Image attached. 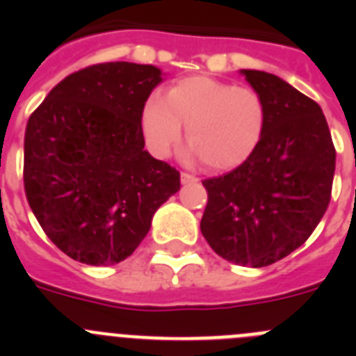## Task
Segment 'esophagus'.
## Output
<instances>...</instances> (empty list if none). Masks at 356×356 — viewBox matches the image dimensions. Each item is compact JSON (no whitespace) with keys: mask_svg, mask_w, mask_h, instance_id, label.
Masks as SVG:
<instances>
[{"mask_svg":"<svg viewBox=\"0 0 356 356\" xmlns=\"http://www.w3.org/2000/svg\"><path fill=\"white\" fill-rule=\"evenodd\" d=\"M180 180H181V184L187 185V184H194V181H197V178L194 175H188V172H181Z\"/></svg>","mask_w":356,"mask_h":356,"instance_id":"obj_1","label":"esophagus"}]
</instances>
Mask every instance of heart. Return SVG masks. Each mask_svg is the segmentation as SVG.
<instances>
[{
    "label": "heart",
    "mask_w": 356,
    "mask_h": 356,
    "mask_svg": "<svg viewBox=\"0 0 356 356\" xmlns=\"http://www.w3.org/2000/svg\"><path fill=\"white\" fill-rule=\"evenodd\" d=\"M181 122L193 140L188 155L216 171L241 168L262 144L267 105L262 94L210 76L176 81L165 99L151 94L140 110V128L151 155L165 159L181 137Z\"/></svg>",
    "instance_id": "obj_1"
}]
</instances>
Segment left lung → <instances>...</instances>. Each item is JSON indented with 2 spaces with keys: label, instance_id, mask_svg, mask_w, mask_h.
Here are the masks:
<instances>
[{
  "label": "left lung",
  "instance_id": "1",
  "mask_svg": "<svg viewBox=\"0 0 356 356\" xmlns=\"http://www.w3.org/2000/svg\"><path fill=\"white\" fill-rule=\"evenodd\" d=\"M267 105L262 144L241 168L203 180L201 234L238 266L266 267L307 241L328 209L335 147L321 106L271 72L242 69Z\"/></svg>",
  "mask_w": 356,
  "mask_h": 356
}]
</instances>
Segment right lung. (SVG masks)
Wrapping results in <instances>:
<instances>
[{
	"instance_id": "obj_1",
	"label": "right lung",
	"mask_w": 356,
	"mask_h": 356,
	"mask_svg": "<svg viewBox=\"0 0 356 356\" xmlns=\"http://www.w3.org/2000/svg\"><path fill=\"white\" fill-rule=\"evenodd\" d=\"M155 65L106 62L72 72L30 115L24 193L44 234L72 260L114 266L180 191V172L144 149L140 110Z\"/></svg>"
}]
</instances>
